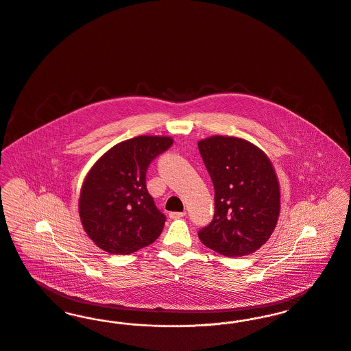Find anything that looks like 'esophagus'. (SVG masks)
<instances>
[{"instance_id":"1","label":"esophagus","mask_w":351,"mask_h":351,"mask_svg":"<svg viewBox=\"0 0 351 351\" xmlns=\"http://www.w3.org/2000/svg\"><path fill=\"white\" fill-rule=\"evenodd\" d=\"M184 215H186V213L184 211H181V213H170L169 214V217H170V219H181V218H184Z\"/></svg>"}]
</instances>
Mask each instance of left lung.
<instances>
[{
  "label": "left lung",
  "instance_id": "1",
  "mask_svg": "<svg viewBox=\"0 0 351 351\" xmlns=\"http://www.w3.org/2000/svg\"><path fill=\"white\" fill-rule=\"evenodd\" d=\"M198 149L215 190L214 218L199 230V239L230 258L255 252L272 235L280 214L269 158L254 144L228 136L201 140Z\"/></svg>",
  "mask_w": 351,
  "mask_h": 351
}]
</instances>
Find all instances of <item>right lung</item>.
Instances as JSON below:
<instances>
[{
    "mask_svg": "<svg viewBox=\"0 0 351 351\" xmlns=\"http://www.w3.org/2000/svg\"><path fill=\"white\" fill-rule=\"evenodd\" d=\"M162 136H138L104 153L80 191L79 215L93 243L112 255H128L157 239L165 215L147 189L150 162L171 147Z\"/></svg>",
    "mask_w": 351,
    "mask_h": 351,
    "instance_id": "right-lung-1",
    "label": "right lung"
}]
</instances>
